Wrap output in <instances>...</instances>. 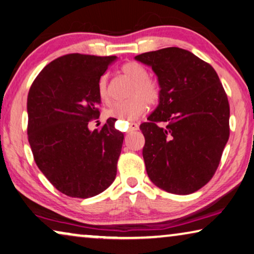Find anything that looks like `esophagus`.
I'll return each instance as SVG.
<instances>
[{
	"label": "esophagus",
	"mask_w": 254,
	"mask_h": 254,
	"mask_svg": "<svg viewBox=\"0 0 254 254\" xmlns=\"http://www.w3.org/2000/svg\"><path fill=\"white\" fill-rule=\"evenodd\" d=\"M138 127H138L137 123H130V124H128V127H127V133H131V132L137 131Z\"/></svg>",
	"instance_id": "obj_1"
}]
</instances>
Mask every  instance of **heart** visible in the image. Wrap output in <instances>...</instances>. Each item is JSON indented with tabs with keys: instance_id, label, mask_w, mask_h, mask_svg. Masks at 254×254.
Here are the masks:
<instances>
[{
	"instance_id": "obj_1",
	"label": "heart",
	"mask_w": 254,
	"mask_h": 254,
	"mask_svg": "<svg viewBox=\"0 0 254 254\" xmlns=\"http://www.w3.org/2000/svg\"><path fill=\"white\" fill-rule=\"evenodd\" d=\"M121 74L132 82V85L127 91L128 99L113 105L107 109L106 115L119 120V122H132L147 111V104L149 107L158 105L162 97V90L160 83L148 76L147 68L137 62L124 64L121 67ZM97 89L101 101L106 104L111 103L112 92L107 75H101Z\"/></svg>"
}]
</instances>
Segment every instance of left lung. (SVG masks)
<instances>
[{
  "instance_id": "obj_1",
  "label": "left lung",
  "mask_w": 254,
  "mask_h": 254,
  "mask_svg": "<svg viewBox=\"0 0 254 254\" xmlns=\"http://www.w3.org/2000/svg\"><path fill=\"white\" fill-rule=\"evenodd\" d=\"M158 77V107L140 126L149 179L172 194H191L209 183L229 138V103L210 64L180 48L135 57Z\"/></svg>"
}]
</instances>
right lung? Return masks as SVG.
<instances>
[{
    "label": "right lung",
    "mask_w": 254,
    "mask_h": 254,
    "mask_svg": "<svg viewBox=\"0 0 254 254\" xmlns=\"http://www.w3.org/2000/svg\"><path fill=\"white\" fill-rule=\"evenodd\" d=\"M115 56L69 54L55 59L34 79L27 98L28 141L47 179L69 197L88 198L114 181L124 134L99 119L98 81Z\"/></svg>",
    "instance_id": "add662e5"
}]
</instances>
